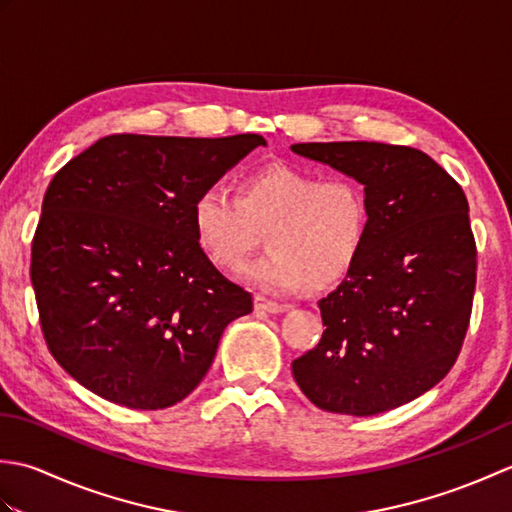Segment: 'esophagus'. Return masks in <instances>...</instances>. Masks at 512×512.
I'll return each mask as SVG.
<instances>
[{
    "label": "esophagus",
    "mask_w": 512,
    "mask_h": 512,
    "mask_svg": "<svg viewBox=\"0 0 512 512\" xmlns=\"http://www.w3.org/2000/svg\"><path fill=\"white\" fill-rule=\"evenodd\" d=\"M255 310H257V312L277 314V312H284L286 306H281V303H277V301H273V299H266L264 295H255Z\"/></svg>",
    "instance_id": "1"
}]
</instances>
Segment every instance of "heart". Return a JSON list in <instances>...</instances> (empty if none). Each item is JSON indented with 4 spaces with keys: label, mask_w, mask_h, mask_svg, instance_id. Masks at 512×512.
Listing matches in <instances>:
<instances>
[{
    "label": "heart",
    "mask_w": 512,
    "mask_h": 512,
    "mask_svg": "<svg viewBox=\"0 0 512 512\" xmlns=\"http://www.w3.org/2000/svg\"><path fill=\"white\" fill-rule=\"evenodd\" d=\"M193 231L211 262L235 270L266 239L270 250L242 270L268 292H295L303 284L328 288L341 281L365 246L369 200L361 182L321 178L288 162L250 171L237 198L206 189L193 202Z\"/></svg>",
    "instance_id": "obj_1"
}]
</instances>
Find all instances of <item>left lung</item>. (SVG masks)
Returning a JSON list of instances; mask_svg holds the SVG:
<instances>
[{
    "mask_svg": "<svg viewBox=\"0 0 512 512\" xmlns=\"http://www.w3.org/2000/svg\"><path fill=\"white\" fill-rule=\"evenodd\" d=\"M295 154L361 182L369 231L341 286L319 301L323 336L292 361L312 405L376 416L449 374L469 330L477 250L462 187L420 149L299 143Z\"/></svg>",
    "mask_w": 512,
    "mask_h": 512,
    "instance_id": "1",
    "label": "left lung"
}]
</instances>
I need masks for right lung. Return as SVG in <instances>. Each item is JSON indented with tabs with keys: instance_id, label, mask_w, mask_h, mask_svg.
Returning <instances> with one entry per match:
<instances>
[{
	"instance_id": "obj_1",
	"label": "right lung",
	"mask_w": 512,
	"mask_h": 512,
	"mask_svg": "<svg viewBox=\"0 0 512 512\" xmlns=\"http://www.w3.org/2000/svg\"><path fill=\"white\" fill-rule=\"evenodd\" d=\"M262 145L259 134H114L54 173L30 281L43 339L76 383L151 411L200 385L253 297L204 255L193 202Z\"/></svg>"
}]
</instances>
